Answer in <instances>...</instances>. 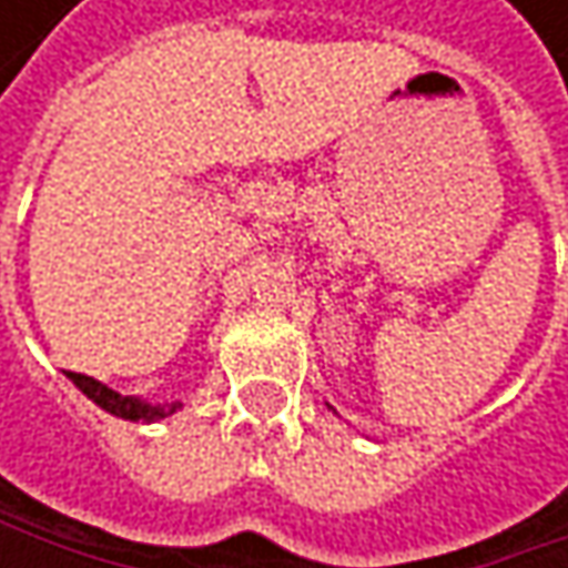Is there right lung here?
Here are the masks:
<instances>
[{
    "label": "right lung",
    "mask_w": 568,
    "mask_h": 568,
    "mask_svg": "<svg viewBox=\"0 0 568 568\" xmlns=\"http://www.w3.org/2000/svg\"><path fill=\"white\" fill-rule=\"evenodd\" d=\"M68 378L74 382V388L88 400H94L101 410L121 417V420H138V424H154V420H164L176 414L183 407V400H164V404H151L144 397H131V395H118L114 388L101 385L98 378H88V375H78V372H68Z\"/></svg>",
    "instance_id": "obj_1"
}]
</instances>
